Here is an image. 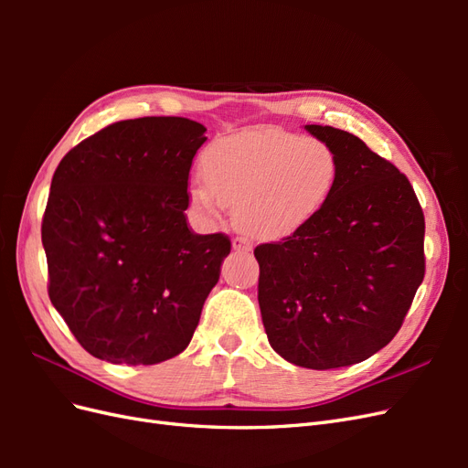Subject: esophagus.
I'll return each mask as SVG.
<instances>
[{
	"label": "esophagus",
	"mask_w": 468,
	"mask_h": 468,
	"mask_svg": "<svg viewBox=\"0 0 468 468\" xmlns=\"http://www.w3.org/2000/svg\"><path fill=\"white\" fill-rule=\"evenodd\" d=\"M232 248L236 251H251V242L246 238H234L232 239Z\"/></svg>",
	"instance_id": "esophagus-1"
}]
</instances>
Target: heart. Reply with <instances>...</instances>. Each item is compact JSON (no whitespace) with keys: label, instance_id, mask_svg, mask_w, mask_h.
<instances>
[{"label":"heart","instance_id":"b5f03b06","mask_svg":"<svg viewBox=\"0 0 468 468\" xmlns=\"http://www.w3.org/2000/svg\"><path fill=\"white\" fill-rule=\"evenodd\" d=\"M205 186H193L191 205L215 217L234 205L244 232L279 239L294 234L328 205L339 181V158L310 136L260 126L217 138L201 155Z\"/></svg>","mask_w":468,"mask_h":468}]
</instances>
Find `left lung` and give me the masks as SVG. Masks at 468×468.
Segmentation results:
<instances>
[{"label":"left lung","mask_w":468,"mask_h":468,"mask_svg":"<svg viewBox=\"0 0 468 468\" xmlns=\"http://www.w3.org/2000/svg\"><path fill=\"white\" fill-rule=\"evenodd\" d=\"M304 129L337 154L335 193L301 230L253 256L269 344L325 371L369 359L399 334L426 275V220L408 177L361 138Z\"/></svg>","instance_id":"1"}]
</instances>
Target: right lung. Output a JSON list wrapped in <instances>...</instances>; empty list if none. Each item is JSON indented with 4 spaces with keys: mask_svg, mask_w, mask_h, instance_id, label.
<instances>
[{
    "mask_svg": "<svg viewBox=\"0 0 468 468\" xmlns=\"http://www.w3.org/2000/svg\"><path fill=\"white\" fill-rule=\"evenodd\" d=\"M201 122H112L58 164L42 217L48 296L93 357L155 365L186 349L220 263L226 234L187 226L189 169Z\"/></svg>",
    "mask_w": 468,
    "mask_h": 468,
    "instance_id": "obj_1",
    "label": "right lung"
}]
</instances>
